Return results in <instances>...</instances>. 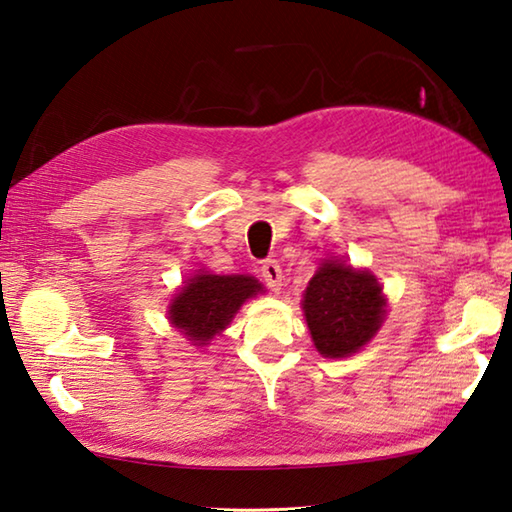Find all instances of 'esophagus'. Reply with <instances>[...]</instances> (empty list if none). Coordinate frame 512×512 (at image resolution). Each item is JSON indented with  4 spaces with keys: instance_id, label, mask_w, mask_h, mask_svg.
Returning <instances> with one entry per match:
<instances>
[{
    "instance_id": "esophagus-1",
    "label": "esophagus",
    "mask_w": 512,
    "mask_h": 512,
    "mask_svg": "<svg viewBox=\"0 0 512 512\" xmlns=\"http://www.w3.org/2000/svg\"><path fill=\"white\" fill-rule=\"evenodd\" d=\"M260 276H263L265 285L272 289V292H281L283 269L276 263V260H267V263H263V267H260Z\"/></svg>"
}]
</instances>
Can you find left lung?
<instances>
[{
  "mask_svg": "<svg viewBox=\"0 0 512 512\" xmlns=\"http://www.w3.org/2000/svg\"><path fill=\"white\" fill-rule=\"evenodd\" d=\"M301 305L316 350L327 359L359 352L385 318V296L376 276L339 260H325L316 269Z\"/></svg>",
  "mask_w": 512,
  "mask_h": 512,
  "instance_id": "8db88e82",
  "label": "left lung"
}]
</instances>
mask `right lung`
Masks as SVG:
<instances>
[{
	"mask_svg": "<svg viewBox=\"0 0 512 512\" xmlns=\"http://www.w3.org/2000/svg\"><path fill=\"white\" fill-rule=\"evenodd\" d=\"M263 285L254 276H218L198 272L173 296L169 321L194 345H207L231 323L247 298L256 296Z\"/></svg>",
	"mask_w": 512,
	"mask_h": 512,
	"instance_id": "add662e5",
	"label": "right lung"
}]
</instances>
